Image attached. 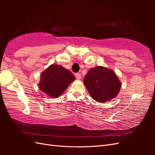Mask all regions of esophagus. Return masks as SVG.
I'll use <instances>...</instances> for the list:
<instances>
[{"mask_svg":"<svg viewBox=\"0 0 155 155\" xmlns=\"http://www.w3.org/2000/svg\"><path fill=\"white\" fill-rule=\"evenodd\" d=\"M75 77H76V78H77L78 80H80L81 78V74L80 73H76L75 74Z\"/></svg>","mask_w":155,"mask_h":155,"instance_id":"obj_1","label":"esophagus"}]
</instances>
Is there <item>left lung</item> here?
<instances>
[{"label":"left lung","instance_id":"left-lung-1","mask_svg":"<svg viewBox=\"0 0 155 155\" xmlns=\"http://www.w3.org/2000/svg\"><path fill=\"white\" fill-rule=\"evenodd\" d=\"M84 84L91 97L98 103L116 97L122 84L113 70L102 66L90 68L84 77Z\"/></svg>","mask_w":155,"mask_h":155}]
</instances>
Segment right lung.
Segmentation results:
<instances>
[{"label": "right lung", "instance_id": "right-lung-1", "mask_svg": "<svg viewBox=\"0 0 155 155\" xmlns=\"http://www.w3.org/2000/svg\"><path fill=\"white\" fill-rule=\"evenodd\" d=\"M74 76L61 65L51 64L41 73L38 87L48 96L57 98L64 93Z\"/></svg>", "mask_w": 155, "mask_h": 155}]
</instances>
